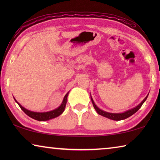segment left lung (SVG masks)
Listing matches in <instances>:
<instances>
[{
    "label": "left lung",
    "instance_id": "obj_1",
    "mask_svg": "<svg viewBox=\"0 0 160 160\" xmlns=\"http://www.w3.org/2000/svg\"><path fill=\"white\" fill-rule=\"evenodd\" d=\"M148 97V94L147 96H146L145 98L142 100V101L140 102V104H139L138 105L137 107H135L133 109H131L130 110L126 111V112H123V113H109V112H104V111H103L102 109H100L99 108H98L97 107V105L94 104V102L93 101L92 98L91 97V100H92V102L93 104V106L94 109L96 110V112L99 113V115L104 116V117L108 118L109 119H112V120H114V121H121V120H123V119H126L127 118L130 117V116H132V114H134L135 112H137L139 110V109L140 107H142V105L143 103L145 102V100L147 99Z\"/></svg>",
    "mask_w": 160,
    "mask_h": 160
}]
</instances>
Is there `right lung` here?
<instances>
[{
    "instance_id": "right-lung-1",
    "label": "right lung",
    "mask_w": 160,
    "mask_h": 160,
    "mask_svg": "<svg viewBox=\"0 0 160 160\" xmlns=\"http://www.w3.org/2000/svg\"><path fill=\"white\" fill-rule=\"evenodd\" d=\"M68 95V92L66 95H65L63 102H62V103H61V104L57 108V109L51 111V112H32V111H29L28 109H25V108H24L21 104H19V103L17 102V100H16L15 98H14V99L15 100V102L18 103L19 106H20L21 109L27 115L29 116V117L34 118L37 121H48V120H50V119H52L53 118L57 117V116H60L61 113L64 112L65 108H66V103H67Z\"/></svg>"
}]
</instances>
